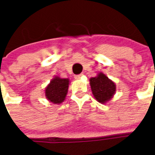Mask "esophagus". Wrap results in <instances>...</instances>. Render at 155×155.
<instances>
[{"label": "esophagus", "instance_id": "esophagus-1", "mask_svg": "<svg viewBox=\"0 0 155 155\" xmlns=\"http://www.w3.org/2000/svg\"><path fill=\"white\" fill-rule=\"evenodd\" d=\"M82 76H83V74H77V75H75L74 78H75V79H77V80H79V79H81Z\"/></svg>", "mask_w": 155, "mask_h": 155}]
</instances>
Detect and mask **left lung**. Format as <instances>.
<instances>
[{
    "instance_id": "1",
    "label": "left lung",
    "mask_w": 155,
    "mask_h": 155,
    "mask_svg": "<svg viewBox=\"0 0 155 155\" xmlns=\"http://www.w3.org/2000/svg\"><path fill=\"white\" fill-rule=\"evenodd\" d=\"M90 84L94 97L101 104L110 101L116 91L115 84L102 72L97 76L91 78Z\"/></svg>"
}]
</instances>
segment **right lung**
<instances>
[{
	"instance_id": "right-lung-1",
	"label": "right lung",
	"mask_w": 155,
	"mask_h": 155,
	"mask_svg": "<svg viewBox=\"0 0 155 155\" xmlns=\"http://www.w3.org/2000/svg\"><path fill=\"white\" fill-rule=\"evenodd\" d=\"M69 84L70 80L68 78L54 76L45 90V97L53 104H61L66 97Z\"/></svg>"
}]
</instances>
